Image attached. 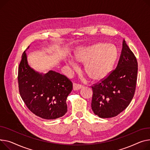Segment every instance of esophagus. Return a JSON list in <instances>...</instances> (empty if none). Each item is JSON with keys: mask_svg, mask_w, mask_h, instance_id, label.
<instances>
[{"mask_svg": "<svg viewBox=\"0 0 150 150\" xmlns=\"http://www.w3.org/2000/svg\"><path fill=\"white\" fill-rule=\"evenodd\" d=\"M82 87H83V86L81 85V84L75 83L74 84V91H78V90L80 89Z\"/></svg>", "mask_w": 150, "mask_h": 150, "instance_id": "obj_1", "label": "esophagus"}]
</instances>
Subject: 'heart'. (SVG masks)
I'll list each match as a JSON object with an SVG mask.
<instances>
[{
  "instance_id": "1",
  "label": "heart",
  "mask_w": 150,
  "mask_h": 150,
  "mask_svg": "<svg viewBox=\"0 0 150 150\" xmlns=\"http://www.w3.org/2000/svg\"><path fill=\"white\" fill-rule=\"evenodd\" d=\"M118 57V51L115 46L101 43L79 47L74 55L76 61L84 63L86 74L95 81L102 80L110 74ZM65 62L73 69H78V64L72 58L67 57Z\"/></svg>"
}]
</instances>
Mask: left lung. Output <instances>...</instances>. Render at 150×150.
I'll use <instances>...</instances> for the list:
<instances>
[{
	"instance_id": "obj_1",
	"label": "left lung",
	"mask_w": 150,
	"mask_h": 150,
	"mask_svg": "<svg viewBox=\"0 0 150 150\" xmlns=\"http://www.w3.org/2000/svg\"><path fill=\"white\" fill-rule=\"evenodd\" d=\"M137 62L133 52L122 42V49L115 70L104 80L92 87V109L101 118L116 116L128 106L135 92Z\"/></svg>"
}]
</instances>
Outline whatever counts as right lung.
Here are the masks:
<instances>
[{"mask_svg": "<svg viewBox=\"0 0 150 150\" xmlns=\"http://www.w3.org/2000/svg\"><path fill=\"white\" fill-rule=\"evenodd\" d=\"M26 51L18 71L19 92L23 101L29 110L40 117H62L67 112L66 99L73 88L72 83L54 71L46 74L35 71L28 64Z\"/></svg>", "mask_w": 150, "mask_h": 150, "instance_id": "obj_1", "label": "right lung"}]
</instances>
